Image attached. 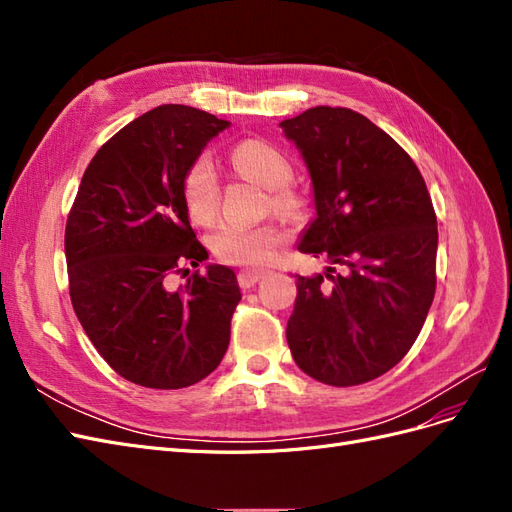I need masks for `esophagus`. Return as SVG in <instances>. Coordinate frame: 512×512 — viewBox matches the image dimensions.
Listing matches in <instances>:
<instances>
[{
	"instance_id": "1",
	"label": "esophagus",
	"mask_w": 512,
	"mask_h": 512,
	"mask_svg": "<svg viewBox=\"0 0 512 512\" xmlns=\"http://www.w3.org/2000/svg\"><path fill=\"white\" fill-rule=\"evenodd\" d=\"M265 275V271H254V269H243L237 273V282L241 288H252L260 282V277Z\"/></svg>"
}]
</instances>
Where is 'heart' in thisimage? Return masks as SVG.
Returning <instances> with one entry per match:
<instances>
[{
    "label": "heart",
    "instance_id": "1",
    "mask_svg": "<svg viewBox=\"0 0 512 512\" xmlns=\"http://www.w3.org/2000/svg\"><path fill=\"white\" fill-rule=\"evenodd\" d=\"M230 160L247 179L269 188V205L280 215H294L303 207L301 196L290 188L292 164L280 149L269 143L247 138L230 153ZM181 196L194 222L207 224L220 207V177L207 156L196 158L185 168ZM284 243V232L275 224L243 226L226 222L209 235L213 256L235 267H260L269 262Z\"/></svg>",
    "mask_w": 512,
    "mask_h": 512
}]
</instances>
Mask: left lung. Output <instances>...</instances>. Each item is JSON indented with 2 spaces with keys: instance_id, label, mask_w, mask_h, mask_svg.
<instances>
[{
  "instance_id": "1",
  "label": "left lung",
  "mask_w": 512,
  "mask_h": 512,
  "mask_svg": "<svg viewBox=\"0 0 512 512\" xmlns=\"http://www.w3.org/2000/svg\"><path fill=\"white\" fill-rule=\"evenodd\" d=\"M314 183L316 220L299 252L329 258L297 275L286 339L307 376L356 386L393 369L436 294L438 220L421 170L361 113L314 106L282 121Z\"/></svg>"
}]
</instances>
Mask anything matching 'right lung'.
<instances>
[{
    "instance_id": "1",
    "label": "right lung",
    "mask_w": 512,
    "mask_h": 512,
    "mask_svg": "<svg viewBox=\"0 0 512 512\" xmlns=\"http://www.w3.org/2000/svg\"><path fill=\"white\" fill-rule=\"evenodd\" d=\"M211 113L164 104L130 121L91 158L66 222L74 314L121 378L147 389H185L224 359L241 301L222 265L194 235L181 179L213 136Z\"/></svg>"
}]
</instances>
